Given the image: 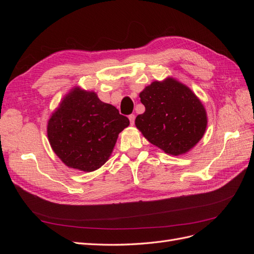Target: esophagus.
Segmentation results:
<instances>
[{
	"instance_id": "esophagus-1",
	"label": "esophagus",
	"mask_w": 254,
	"mask_h": 254,
	"mask_svg": "<svg viewBox=\"0 0 254 254\" xmlns=\"http://www.w3.org/2000/svg\"><path fill=\"white\" fill-rule=\"evenodd\" d=\"M128 118H129V121H130V125H131V126H132V125H133V124H134V120H135V115H134V114H130V115H129V117H128Z\"/></svg>"
}]
</instances>
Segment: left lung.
<instances>
[{"label":"left lung","mask_w":254,"mask_h":254,"mask_svg":"<svg viewBox=\"0 0 254 254\" xmlns=\"http://www.w3.org/2000/svg\"><path fill=\"white\" fill-rule=\"evenodd\" d=\"M145 112L135 126L145 139L167 155L189 152L202 139L207 117L204 106L187 84L174 77L152 81L140 93Z\"/></svg>","instance_id":"left-lung-1"}]
</instances>
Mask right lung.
Listing matches in <instances>:
<instances>
[{"instance_id": "add662e5", "label": "right lung", "mask_w": 254, "mask_h": 254, "mask_svg": "<svg viewBox=\"0 0 254 254\" xmlns=\"http://www.w3.org/2000/svg\"><path fill=\"white\" fill-rule=\"evenodd\" d=\"M129 120L94 91L74 87L59 103L48 122V139L64 165L94 172L109 160L120 132Z\"/></svg>"}]
</instances>
